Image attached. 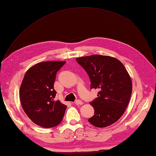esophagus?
Here are the masks:
<instances>
[{
  "label": "esophagus",
  "mask_w": 156,
  "mask_h": 156,
  "mask_svg": "<svg viewBox=\"0 0 156 156\" xmlns=\"http://www.w3.org/2000/svg\"><path fill=\"white\" fill-rule=\"evenodd\" d=\"M75 103H76V105H81L83 104V102H82L81 100H76V102H75Z\"/></svg>",
  "instance_id": "1"
}]
</instances>
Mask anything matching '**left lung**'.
Returning <instances> with one entry per match:
<instances>
[{
	"label": "left lung",
	"mask_w": 156,
	"mask_h": 156,
	"mask_svg": "<svg viewBox=\"0 0 156 156\" xmlns=\"http://www.w3.org/2000/svg\"><path fill=\"white\" fill-rule=\"evenodd\" d=\"M90 80V89H98L97 98L90 102L94 109L88 122L105 127L121 118L130 100L132 82L127 69L117 59L93 55L76 58Z\"/></svg>",
	"instance_id": "left-lung-1"
}]
</instances>
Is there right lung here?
I'll use <instances>...</instances> for the list:
<instances>
[{
  "mask_svg": "<svg viewBox=\"0 0 156 156\" xmlns=\"http://www.w3.org/2000/svg\"><path fill=\"white\" fill-rule=\"evenodd\" d=\"M66 62H44L37 64L25 73L20 88V101L29 118L45 128L60 123L66 105L54 101L56 74Z\"/></svg>",
  "mask_w": 156,
  "mask_h": 156,
  "instance_id": "1",
  "label": "right lung"
}]
</instances>
